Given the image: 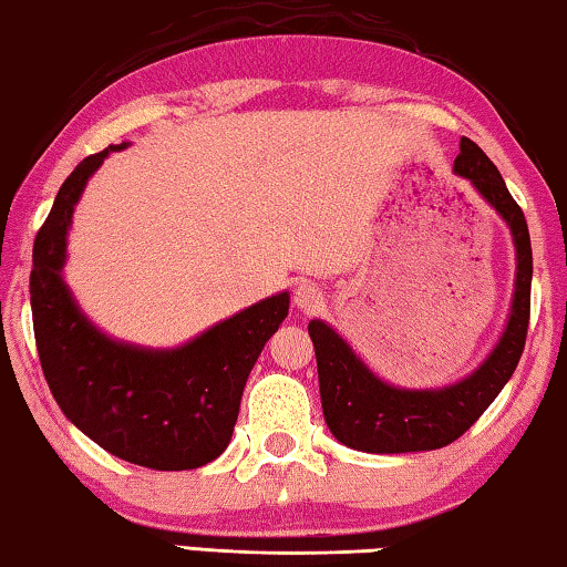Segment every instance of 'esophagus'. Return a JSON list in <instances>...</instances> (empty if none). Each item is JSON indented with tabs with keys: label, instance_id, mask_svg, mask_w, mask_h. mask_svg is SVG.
Segmentation results:
<instances>
[{
	"label": "esophagus",
	"instance_id": "1",
	"mask_svg": "<svg viewBox=\"0 0 567 567\" xmlns=\"http://www.w3.org/2000/svg\"><path fill=\"white\" fill-rule=\"evenodd\" d=\"M292 300L302 312H312V310L320 308L322 300H326V298H322V290L316 282H300V285H295Z\"/></svg>",
	"mask_w": 567,
	"mask_h": 567
}]
</instances>
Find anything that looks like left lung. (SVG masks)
<instances>
[{"label": "left lung", "mask_w": 567, "mask_h": 567, "mask_svg": "<svg viewBox=\"0 0 567 567\" xmlns=\"http://www.w3.org/2000/svg\"><path fill=\"white\" fill-rule=\"evenodd\" d=\"M454 174L466 178L499 214L515 245V292L505 330L489 355L464 379L439 389H403L375 375L326 320H310L322 416L330 434L355 452L409 454L452 444L499 396L523 355L533 285V247L525 214L512 199L497 166L474 141H460Z\"/></svg>", "instance_id": "obj_1"}]
</instances>
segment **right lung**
I'll use <instances>...</instances> for the list:
<instances>
[{
	"mask_svg": "<svg viewBox=\"0 0 567 567\" xmlns=\"http://www.w3.org/2000/svg\"><path fill=\"white\" fill-rule=\"evenodd\" d=\"M80 161L32 249L30 305L42 373L68 421L123 462L161 472L199 470L229 446L259 353L290 310L277 292L176 348L115 340L90 320L62 267L75 206L113 151Z\"/></svg>",
	"mask_w": 567,
	"mask_h": 567,
	"instance_id": "right-lung-1",
	"label": "right lung"
}]
</instances>
